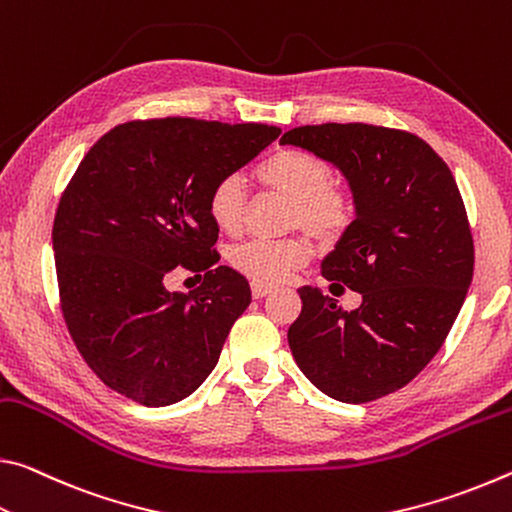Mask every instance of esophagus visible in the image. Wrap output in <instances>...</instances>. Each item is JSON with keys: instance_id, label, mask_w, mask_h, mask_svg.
Wrapping results in <instances>:
<instances>
[{"instance_id": "obj_1", "label": "esophagus", "mask_w": 512, "mask_h": 512, "mask_svg": "<svg viewBox=\"0 0 512 512\" xmlns=\"http://www.w3.org/2000/svg\"><path fill=\"white\" fill-rule=\"evenodd\" d=\"M274 288L272 286H265V283H251V297L254 299H263L270 295Z\"/></svg>"}]
</instances>
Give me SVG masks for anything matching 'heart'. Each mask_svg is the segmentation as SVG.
Returning <instances> with one entry per match:
<instances>
[{
    "label": "heart",
    "mask_w": 512,
    "mask_h": 512,
    "mask_svg": "<svg viewBox=\"0 0 512 512\" xmlns=\"http://www.w3.org/2000/svg\"><path fill=\"white\" fill-rule=\"evenodd\" d=\"M256 177L265 188L292 199L288 211L290 229L311 233L320 242H335L354 220V201L349 192L335 186V172L322 156L281 149L256 167ZM247 213L245 183L238 174H226L208 192V215L224 233H238ZM311 258V242L304 236L283 240H247L229 251V263L254 283L276 286L290 272L304 267Z\"/></svg>",
    "instance_id": "b5f03b06"
}]
</instances>
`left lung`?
Here are the masks:
<instances>
[{
	"label": "left lung",
	"instance_id": "1",
	"mask_svg": "<svg viewBox=\"0 0 512 512\" xmlns=\"http://www.w3.org/2000/svg\"><path fill=\"white\" fill-rule=\"evenodd\" d=\"M338 167L356 217L322 261V276L360 292L342 311L320 288H299L288 329L299 370L345 404L404 388L438 354L474 274V240L447 163L408 131L374 124H315L283 133Z\"/></svg>",
	"mask_w": 512,
	"mask_h": 512
}]
</instances>
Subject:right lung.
Returning <instances> with one entry per match:
<instances>
[{"mask_svg":"<svg viewBox=\"0 0 512 512\" xmlns=\"http://www.w3.org/2000/svg\"><path fill=\"white\" fill-rule=\"evenodd\" d=\"M281 129L163 117L104 133L83 156L54 217L61 311L74 345L108 388L142 406L192 395L220 360L251 290L217 265L208 192ZM205 272L170 293L174 266Z\"/></svg>","mask_w":512,"mask_h":512,"instance_id":"1","label":"right lung"}]
</instances>
